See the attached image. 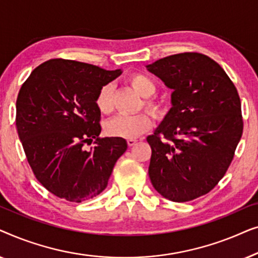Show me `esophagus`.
I'll use <instances>...</instances> for the list:
<instances>
[{
  "mask_svg": "<svg viewBox=\"0 0 258 258\" xmlns=\"http://www.w3.org/2000/svg\"><path fill=\"white\" fill-rule=\"evenodd\" d=\"M136 142H137L136 139H128V140H126V143H128L129 147H133Z\"/></svg>",
  "mask_w": 258,
  "mask_h": 258,
  "instance_id": "obj_1",
  "label": "esophagus"
}]
</instances>
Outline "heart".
<instances>
[{
  "mask_svg": "<svg viewBox=\"0 0 258 258\" xmlns=\"http://www.w3.org/2000/svg\"><path fill=\"white\" fill-rule=\"evenodd\" d=\"M134 89L141 96L149 97L155 93L156 86L154 81L143 74H135L129 79ZM96 105L102 114H110L112 111V87L110 84L102 87L96 97ZM146 105L154 114L161 111V105L155 101H147ZM153 124V119L147 112L136 115H118L111 118L105 124V132L108 135L122 139H136L146 133Z\"/></svg>",
  "mask_w": 258,
  "mask_h": 258,
  "instance_id": "1",
  "label": "heart"
}]
</instances>
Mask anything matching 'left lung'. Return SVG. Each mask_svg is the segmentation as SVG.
Listing matches in <instances>:
<instances>
[{
	"mask_svg": "<svg viewBox=\"0 0 258 258\" xmlns=\"http://www.w3.org/2000/svg\"><path fill=\"white\" fill-rule=\"evenodd\" d=\"M147 68L172 89V107L147 137L150 181L165 199L188 202L227 172L243 133L241 100L227 73L207 55L182 52Z\"/></svg>",
	"mask_w": 258,
	"mask_h": 258,
	"instance_id": "1",
	"label": "left lung"
}]
</instances>
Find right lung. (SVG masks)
<instances>
[{
    "label": "right lung",
    "instance_id": "1",
    "mask_svg": "<svg viewBox=\"0 0 258 258\" xmlns=\"http://www.w3.org/2000/svg\"><path fill=\"white\" fill-rule=\"evenodd\" d=\"M121 69L54 58L31 72L16 101V128L35 177L48 191L81 203L107 188L116 161L128 148L122 137L101 139V88ZM95 138V147L85 143Z\"/></svg>",
    "mask_w": 258,
    "mask_h": 258
}]
</instances>
